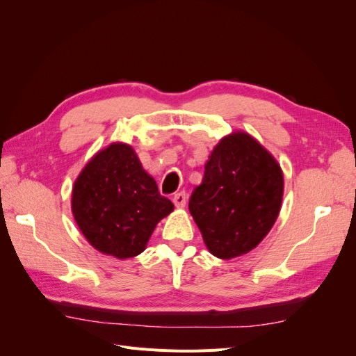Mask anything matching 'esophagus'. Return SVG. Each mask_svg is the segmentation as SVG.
Wrapping results in <instances>:
<instances>
[{
  "mask_svg": "<svg viewBox=\"0 0 356 356\" xmlns=\"http://www.w3.org/2000/svg\"><path fill=\"white\" fill-rule=\"evenodd\" d=\"M172 200H174V204L177 208H184L186 207V202H187V197H186V193L184 191H179L177 193V195L172 197Z\"/></svg>",
  "mask_w": 356,
  "mask_h": 356,
  "instance_id": "34e87169",
  "label": "esophagus"
}]
</instances>
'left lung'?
<instances>
[{"mask_svg":"<svg viewBox=\"0 0 356 356\" xmlns=\"http://www.w3.org/2000/svg\"><path fill=\"white\" fill-rule=\"evenodd\" d=\"M282 196L284 175L275 157L251 135L233 132L212 149L188 209L209 252L230 260L266 238Z\"/></svg>","mask_w":356,"mask_h":356,"instance_id":"left-lung-1","label":"left lung"}]
</instances>
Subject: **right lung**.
I'll use <instances>...</instances> for the list:
<instances>
[{
	"instance_id": "obj_1",
	"label": "right lung",
	"mask_w": 356,
	"mask_h": 356,
	"mask_svg": "<svg viewBox=\"0 0 356 356\" xmlns=\"http://www.w3.org/2000/svg\"><path fill=\"white\" fill-rule=\"evenodd\" d=\"M72 215L88 242L102 254H141L157 222L174 211L160 196L134 148L114 143L96 153L75 179Z\"/></svg>"
}]
</instances>
